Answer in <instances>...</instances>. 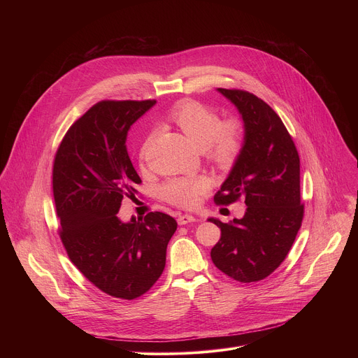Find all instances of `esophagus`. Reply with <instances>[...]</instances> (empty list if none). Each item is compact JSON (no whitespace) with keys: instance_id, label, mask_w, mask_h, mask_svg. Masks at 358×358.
Masks as SVG:
<instances>
[{"instance_id":"obj_1","label":"esophagus","mask_w":358,"mask_h":358,"mask_svg":"<svg viewBox=\"0 0 358 358\" xmlns=\"http://www.w3.org/2000/svg\"><path fill=\"white\" fill-rule=\"evenodd\" d=\"M178 225H185V224H189V222H195L196 218L194 215H189V214H182V215H178Z\"/></svg>"}]
</instances>
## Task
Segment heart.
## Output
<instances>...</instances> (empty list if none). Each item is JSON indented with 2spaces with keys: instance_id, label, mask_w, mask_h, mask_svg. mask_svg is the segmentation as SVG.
<instances>
[{
  "instance_id": "heart-1",
  "label": "heart",
  "mask_w": 358,
  "mask_h": 358,
  "mask_svg": "<svg viewBox=\"0 0 358 358\" xmlns=\"http://www.w3.org/2000/svg\"><path fill=\"white\" fill-rule=\"evenodd\" d=\"M171 120L198 147L203 148L207 156L221 167L235 163L242 151L243 134L236 120H224L218 112L195 100H181L170 113ZM155 140V133L145 136L140 147L143 162ZM211 188V180L206 176L171 178L162 187V196L180 208H192Z\"/></svg>"
}]
</instances>
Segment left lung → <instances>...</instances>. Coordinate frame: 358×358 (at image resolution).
<instances>
[{
	"instance_id": "8db88e82",
	"label": "left lung",
	"mask_w": 358,
	"mask_h": 358,
	"mask_svg": "<svg viewBox=\"0 0 358 358\" xmlns=\"http://www.w3.org/2000/svg\"><path fill=\"white\" fill-rule=\"evenodd\" d=\"M218 90L242 115L245 143L214 202L229 206L243 199L246 213L231 224L210 218L221 228L211 259L234 280L258 282L286 259L301 227L300 159L282 119L266 101L241 89Z\"/></svg>"
}]
</instances>
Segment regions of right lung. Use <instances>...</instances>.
<instances>
[{"mask_svg": "<svg viewBox=\"0 0 358 358\" xmlns=\"http://www.w3.org/2000/svg\"><path fill=\"white\" fill-rule=\"evenodd\" d=\"M156 100H100L64 136L52 169L59 238L71 262L103 293L131 300L148 292L166 266L177 221L148 213L124 224L117 213L141 180L126 148L130 126Z\"/></svg>", "mask_w": 358, "mask_h": 358, "instance_id": "1", "label": "right lung"}]
</instances>
